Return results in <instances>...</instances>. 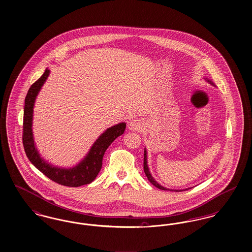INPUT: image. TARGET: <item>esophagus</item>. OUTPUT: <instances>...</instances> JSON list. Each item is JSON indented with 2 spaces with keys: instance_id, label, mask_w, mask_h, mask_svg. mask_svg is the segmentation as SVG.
Segmentation results:
<instances>
[{
  "instance_id": "obj_1",
  "label": "esophagus",
  "mask_w": 252,
  "mask_h": 252,
  "mask_svg": "<svg viewBox=\"0 0 252 252\" xmlns=\"http://www.w3.org/2000/svg\"><path fill=\"white\" fill-rule=\"evenodd\" d=\"M128 128H129V130H131V131H140V130H142V123L140 122V121H138L136 119L132 120V121L129 122Z\"/></svg>"
}]
</instances>
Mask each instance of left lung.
Listing matches in <instances>:
<instances>
[{"label": "left lung", "instance_id": "obj_1", "mask_svg": "<svg viewBox=\"0 0 252 252\" xmlns=\"http://www.w3.org/2000/svg\"><path fill=\"white\" fill-rule=\"evenodd\" d=\"M144 172H145V174L147 176L148 180L151 182V184L154 185L155 187H157V188H159V189H161V190H169V189H166V188H164L163 186H160L156 181H154L153 176L151 175L150 170H149V167H148V164H147V153H146V151H144ZM186 190H187V189H186ZM186 190H184V191H186ZM171 191H173V190H171ZM175 191H179V190H175ZM180 191H181V190H180ZM182 191H183V190H182Z\"/></svg>", "mask_w": 252, "mask_h": 252}]
</instances>
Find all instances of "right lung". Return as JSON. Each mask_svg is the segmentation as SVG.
Masks as SVG:
<instances>
[{"label":"right lung","mask_w":252,"mask_h":252,"mask_svg":"<svg viewBox=\"0 0 252 252\" xmlns=\"http://www.w3.org/2000/svg\"><path fill=\"white\" fill-rule=\"evenodd\" d=\"M50 70L47 68L37 81L29 88L25 97L24 113H23V131L22 144L30 162L49 179L61 186L78 187L92 183L101 168L102 158L105 151L118 136L121 135L126 128V123L121 122L104 131L92 146L86 158L72 168H60L46 163L39 156L34 144L32 132L33 102L35 97L43 86L49 75Z\"/></svg>","instance_id":"1"}]
</instances>
